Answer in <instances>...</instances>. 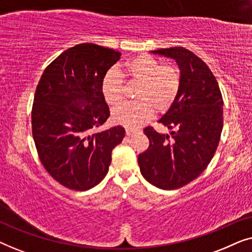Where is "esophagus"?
Wrapping results in <instances>:
<instances>
[{"label": "esophagus", "instance_id": "obj_1", "mask_svg": "<svg viewBox=\"0 0 252 252\" xmlns=\"http://www.w3.org/2000/svg\"><path fill=\"white\" fill-rule=\"evenodd\" d=\"M136 133V129H133V128H126V135L127 136H132L134 134Z\"/></svg>", "mask_w": 252, "mask_h": 252}]
</instances>
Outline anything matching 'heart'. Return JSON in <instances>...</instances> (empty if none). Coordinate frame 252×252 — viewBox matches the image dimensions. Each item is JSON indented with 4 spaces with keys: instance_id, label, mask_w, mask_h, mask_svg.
<instances>
[{
    "instance_id": "heart-1",
    "label": "heart",
    "mask_w": 252,
    "mask_h": 252,
    "mask_svg": "<svg viewBox=\"0 0 252 252\" xmlns=\"http://www.w3.org/2000/svg\"><path fill=\"white\" fill-rule=\"evenodd\" d=\"M123 77L139 82L135 103L117 106L112 120L127 128H137L153 118L155 110L165 113L172 108L181 88V72L173 64H159L149 55L136 56L124 64ZM118 72L109 71L102 82L105 102L117 105L124 98V79Z\"/></svg>"
}]
</instances>
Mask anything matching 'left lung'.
I'll use <instances>...</instances> for the list:
<instances>
[{"label":"left lung","mask_w":252,"mask_h":252,"mask_svg":"<svg viewBox=\"0 0 252 252\" xmlns=\"http://www.w3.org/2000/svg\"><path fill=\"white\" fill-rule=\"evenodd\" d=\"M153 53L177 61L181 88L174 104L159 119L172 129L170 135L146 127L149 148L137 161L148 182L172 190L197 178L215 156L223 124L222 95L208 65L190 50L172 47Z\"/></svg>","instance_id":"8db88e82"}]
</instances>
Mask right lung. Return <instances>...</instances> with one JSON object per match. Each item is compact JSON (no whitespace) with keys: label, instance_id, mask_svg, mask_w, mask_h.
Here are the masks:
<instances>
[{"label":"right lung","instance_id":"obj_1","mask_svg":"<svg viewBox=\"0 0 252 252\" xmlns=\"http://www.w3.org/2000/svg\"><path fill=\"white\" fill-rule=\"evenodd\" d=\"M120 58L115 49L80 43L51 62L36 86L32 134L46 171L64 187L88 190L109 171L122 126L93 133L109 118L102 92L109 68Z\"/></svg>","mask_w":252,"mask_h":252}]
</instances>
